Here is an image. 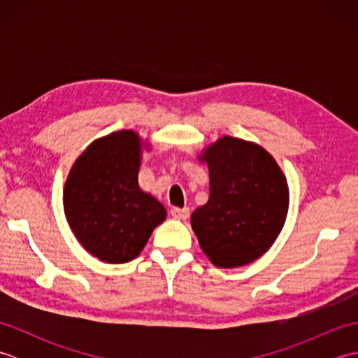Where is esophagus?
Returning <instances> with one entry per match:
<instances>
[{"label": "esophagus", "instance_id": "34e87169", "mask_svg": "<svg viewBox=\"0 0 358 358\" xmlns=\"http://www.w3.org/2000/svg\"><path fill=\"white\" fill-rule=\"evenodd\" d=\"M171 215L177 220H187L189 215H191V210H189V208H172Z\"/></svg>", "mask_w": 358, "mask_h": 358}]
</instances>
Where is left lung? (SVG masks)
Here are the masks:
<instances>
[{
    "mask_svg": "<svg viewBox=\"0 0 358 358\" xmlns=\"http://www.w3.org/2000/svg\"><path fill=\"white\" fill-rule=\"evenodd\" d=\"M209 167V200L191 217L203 252L217 268L257 260L283 229L289 189L269 152L222 136L200 157Z\"/></svg>",
    "mask_w": 358,
    "mask_h": 358,
    "instance_id": "obj_1",
    "label": "left lung"
}]
</instances>
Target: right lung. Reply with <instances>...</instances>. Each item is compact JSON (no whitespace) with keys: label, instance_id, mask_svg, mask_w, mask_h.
I'll return each mask as SVG.
<instances>
[{"label":"right lung","instance_id":"obj_1","mask_svg":"<svg viewBox=\"0 0 358 358\" xmlns=\"http://www.w3.org/2000/svg\"><path fill=\"white\" fill-rule=\"evenodd\" d=\"M143 143L134 131L95 140L73 163L66 180L64 214L89 254L106 263L140 255L166 209L138 186Z\"/></svg>","mask_w":358,"mask_h":358}]
</instances>
